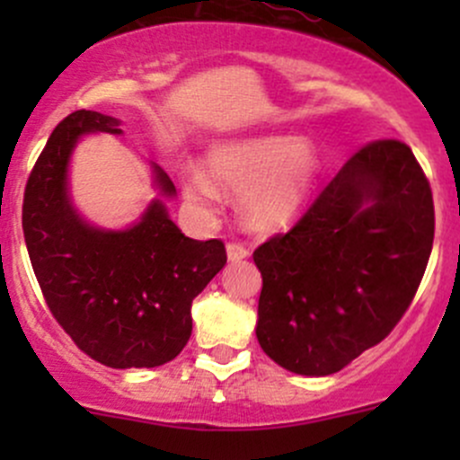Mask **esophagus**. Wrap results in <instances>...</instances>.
<instances>
[{
  "label": "esophagus",
  "mask_w": 460,
  "mask_h": 460,
  "mask_svg": "<svg viewBox=\"0 0 460 460\" xmlns=\"http://www.w3.org/2000/svg\"><path fill=\"white\" fill-rule=\"evenodd\" d=\"M226 256H229L231 262H238V260H244L249 256V249L244 247L243 243H229L226 244Z\"/></svg>",
  "instance_id": "1"
}]
</instances>
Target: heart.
<instances>
[{
    "mask_svg": "<svg viewBox=\"0 0 460 460\" xmlns=\"http://www.w3.org/2000/svg\"><path fill=\"white\" fill-rule=\"evenodd\" d=\"M208 173L191 171L184 193L200 207L220 202L217 184L244 189L243 213L256 229L287 225L303 207L318 175V157L307 142L289 136H256L220 144L208 153Z\"/></svg>",
    "mask_w": 460,
    "mask_h": 460,
    "instance_id": "b5f03b06",
    "label": "heart"
}]
</instances>
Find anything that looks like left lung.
I'll use <instances>...</instances> for the list:
<instances>
[{"label": "left lung", "instance_id": "left-lung-1", "mask_svg": "<svg viewBox=\"0 0 460 460\" xmlns=\"http://www.w3.org/2000/svg\"><path fill=\"white\" fill-rule=\"evenodd\" d=\"M431 243L434 200L411 148L360 146L287 234L253 252L262 351L294 374L341 372L405 316Z\"/></svg>", "mask_w": 460, "mask_h": 460}]
</instances>
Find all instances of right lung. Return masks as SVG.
I'll use <instances>...</instances> for the list:
<instances>
[{
    "mask_svg": "<svg viewBox=\"0 0 460 460\" xmlns=\"http://www.w3.org/2000/svg\"><path fill=\"white\" fill-rule=\"evenodd\" d=\"M118 124L82 109L55 127L26 182L22 226L46 305L73 342L106 367H157L191 338V303L226 264V249L217 238H187L160 200L127 231L77 216L66 193L73 146L84 133H122ZM153 171L173 196L169 175Z\"/></svg>",
    "mask_w": 460,
    "mask_h": 460,
    "instance_id": "add662e5",
    "label": "right lung"
}]
</instances>
